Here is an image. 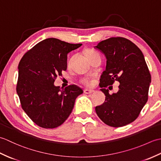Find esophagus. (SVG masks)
I'll list each match as a JSON object with an SVG mask.
<instances>
[{
    "instance_id": "esophagus-1",
    "label": "esophagus",
    "mask_w": 161,
    "mask_h": 161,
    "mask_svg": "<svg viewBox=\"0 0 161 161\" xmlns=\"http://www.w3.org/2000/svg\"><path fill=\"white\" fill-rule=\"evenodd\" d=\"M84 93H86V94H90V93H93L94 91L91 90V89H87V88H86V89L84 90Z\"/></svg>"
}]
</instances>
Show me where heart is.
I'll list each match as a JSON object with an SVG mask.
<instances>
[{"mask_svg":"<svg viewBox=\"0 0 161 161\" xmlns=\"http://www.w3.org/2000/svg\"><path fill=\"white\" fill-rule=\"evenodd\" d=\"M96 55H99V54L96 52V51L93 50H88L86 52V56L88 58V60L91 59V58H93V57L96 56ZM70 59L68 61V65L70 64ZM81 83L84 84V86H91L93 85V77H85L84 78H82L81 80Z\"/></svg>","mask_w":161,"mask_h":161,"instance_id":"obj_1","label":"heart"}]
</instances>
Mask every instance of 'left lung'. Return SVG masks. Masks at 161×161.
Masks as SVG:
<instances>
[{
  "label": "left lung",
  "instance_id": "8db88e82",
  "mask_svg": "<svg viewBox=\"0 0 161 161\" xmlns=\"http://www.w3.org/2000/svg\"><path fill=\"white\" fill-rule=\"evenodd\" d=\"M107 57L106 70L100 86L106 99L95 111L102 122L113 127H120L138 117L148 100L150 75L145 57L139 47L124 37H111L95 46ZM115 80L119 90L110 95L105 88Z\"/></svg>",
  "mask_w": 161,
  "mask_h": 161
}]
</instances>
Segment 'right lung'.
<instances>
[{
  "mask_svg": "<svg viewBox=\"0 0 161 161\" xmlns=\"http://www.w3.org/2000/svg\"><path fill=\"white\" fill-rule=\"evenodd\" d=\"M82 44L54 38L40 42L26 52L19 64L16 92L28 117L41 127L54 129L71 114L75 99L83 93L77 85L61 89L53 84L67 68V54Z\"/></svg>",
  "mask_w": 161,
  "mask_h": 161,
  "instance_id": "add662e5",
  "label": "right lung"
}]
</instances>
